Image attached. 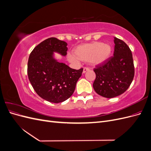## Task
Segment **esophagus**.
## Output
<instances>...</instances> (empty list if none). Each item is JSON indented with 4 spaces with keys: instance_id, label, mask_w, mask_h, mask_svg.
Listing matches in <instances>:
<instances>
[{
    "instance_id": "esophagus-1",
    "label": "esophagus",
    "mask_w": 151,
    "mask_h": 151,
    "mask_svg": "<svg viewBox=\"0 0 151 151\" xmlns=\"http://www.w3.org/2000/svg\"><path fill=\"white\" fill-rule=\"evenodd\" d=\"M89 70V68L88 67H84L83 69V73H86V72H88Z\"/></svg>"
}]
</instances>
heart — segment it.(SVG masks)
<instances>
[{"mask_svg": "<svg viewBox=\"0 0 151 151\" xmlns=\"http://www.w3.org/2000/svg\"><path fill=\"white\" fill-rule=\"evenodd\" d=\"M111 47L101 42H94L79 45L74 50V55L68 56V60L73 63L89 61L93 65H98L106 61L111 53Z\"/></svg>", "mask_w": 151, "mask_h": 151, "instance_id": "heart-1", "label": "heart"}]
</instances>
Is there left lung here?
<instances>
[{
  "label": "left lung",
  "instance_id": "8db88e82",
  "mask_svg": "<svg viewBox=\"0 0 151 151\" xmlns=\"http://www.w3.org/2000/svg\"><path fill=\"white\" fill-rule=\"evenodd\" d=\"M113 56L94 68L96 79L93 88L99 95L112 98L123 94L129 88L134 77L132 53L129 46L114 38Z\"/></svg>",
  "mask_w": 151,
  "mask_h": 151
}]
</instances>
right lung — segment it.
I'll return each mask as SVG.
<instances>
[{"label": "right lung", "mask_w": 151, "mask_h": 151, "mask_svg": "<svg viewBox=\"0 0 151 151\" xmlns=\"http://www.w3.org/2000/svg\"><path fill=\"white\" fill-rule=\"evenodd\" d=\"M67 43L50 38L38 45L29 55L28 76L35 92L47 101L58 103L74 93L83 68L76 70L53 58V52L67 55Z\"/></svg>", "instance_id": "right-lung-1"}]
</instances>
